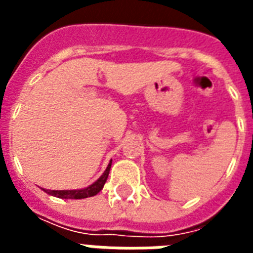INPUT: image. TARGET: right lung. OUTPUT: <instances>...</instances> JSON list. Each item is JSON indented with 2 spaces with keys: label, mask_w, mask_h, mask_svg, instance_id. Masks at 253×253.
Instances as JSON below:
<instances>
[{
  "label": "right lung",
  "mask_w": 253,
  "mask_h": 253,
  "mask_svg": "<svg viewBox=\"0 0 253 253\" xmlns=\"http://www.w3.org/2000/svg\"><path fill=\"white\" fill-rule=\"evenodd\" d=\"M110 168L111 162L109 163V166H107L106 170L103 172L102 176L99 177L94 184H91L90 186H87L85 189H80V190H44V192L48 193L49 196L57 197V198H64V200H81V198L93 197L102 190L103 185H105L107 180V176H109V172H110Z\"/></svg>",
  "instance_id": "add662e5"
}]
</instances>
